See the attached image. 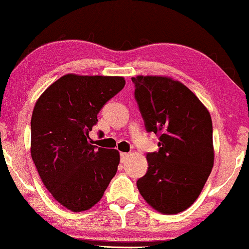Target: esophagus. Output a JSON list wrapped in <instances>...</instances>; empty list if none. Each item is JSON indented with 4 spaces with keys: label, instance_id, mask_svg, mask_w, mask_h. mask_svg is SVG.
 Returning a JSON list of instances; mask_svg holds the SVG:
<instances>
[{
    "label": "esophagus",
    "instance_id": "esophagus-1",
    "mask_svg": "<svg viewBox=\"0 0 249 249\" xmlns=\"http://www.w3.org/2000/svg\"><path fill=\"white\" fill-rule=\"evenodd\" d=\"M129 157V154L127 153H121L120 154V160H121V163H124L125 160H127V158Z\"/></svg>",
    "mask_w": 249,
    "mask_h": 249
}]
</instances>
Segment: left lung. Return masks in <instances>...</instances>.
Segmentation results:
<instances>
[{
    "label": "left lung",
    "instance_id": "obj_1",
    "mask_svg": "<svg viewBox=\"0 0 249 249\" xmlns=\"http://www.w3.org/2000/svg\"><path fill=\"white\" fill-rule=\"evenodd\" d=\"M131 81L146 130L156 133L160 147L147 154L148 169L137 187L155 210L178 213L197 199L213 167L210 113L192 91L171 77Z\"/></svg>",
    "mask_w": 249,
    "mask_h": 249
}]
</instances>
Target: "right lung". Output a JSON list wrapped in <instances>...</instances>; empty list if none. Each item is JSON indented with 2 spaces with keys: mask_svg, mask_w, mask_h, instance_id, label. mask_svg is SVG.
<instances>
[{
  "mask_svg": "<svg viewBox=\"0 0 249 249\" xmlns=\"http://www.w3.org/2000/svg\"><path fill=\"white\" fill-rule=\"evenodd\" d=\"M120 76L67 74L36 102L31 118V157L55 200L74 212L89 210L116 175V149L91 145L98 113L124 88Z\"/></svg>",
  "mask_w": 249,
  "mask_h": 249,
  "instance_id": "1",
  "label": "right lung"
}]
</instances>
